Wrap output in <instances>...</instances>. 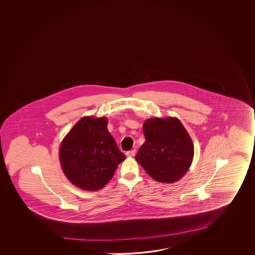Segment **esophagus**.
Here are the masks:
<instances>
[{"label": "esophagus", "instance_id": "34e87169", "mask_svg": "<svg viewBox=\"0 0 255 255\" xmlns=\"http://www.w3.org/2000/svg\"><path fill=\"white\" fill-rule=\"evenodd\" d=\"M135 154H136V150L133 149V150L128 151V152L126 153V155L129 156V157H133Z\"/></svg>", "mask_w": 255, "mask_h": 255}]
</instances>
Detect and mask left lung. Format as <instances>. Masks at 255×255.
Returning <instances> with one entry per match:
<instances>
[{"label": "left lung", "instance_id": "8db88e82", "mask_svg": "<svg viewBox=\"0 0 255 255\" xmlns=\"http://www.w3.org/2000/svg\"><path fill=\"white\" fill-rule=\"evenodd\" d=\"M146 141L136 160L154 180L173 183L183 177L192 163L194 145L188 131L175 117L150 118L143 125Z\"/></svg>", "mask_w": 255, "mask_h": 255}]
</instances>
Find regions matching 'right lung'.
Listing matches in <instances>:
<instances>
[{
	"mask_svg": "<svg viewBox=\"0 0 255 255\" xmlns=\"http://www.w3.org/2000/svg\"><path fill=\"white\" fill-rule=\"evenodd\" d=\"M126 154L108 130L106 117H83L63 139L59 160L67 179L84 190H99L112 179Z\"/></svg>",
	"mask_w": 255,
	"mask_h": 255,
	"instance_id": "obj_1",
	"label": "right lung"
}]
</instances>
